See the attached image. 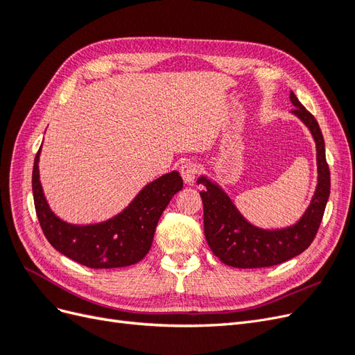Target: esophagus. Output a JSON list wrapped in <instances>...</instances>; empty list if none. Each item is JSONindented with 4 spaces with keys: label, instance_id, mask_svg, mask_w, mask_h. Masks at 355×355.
<instances>
[{
    "label": "esophagus",
    "instance_id": "esophagus-1",
    "mask_svg": "<svg viewBox=\"0 0 355 355\" xmlns=\"http://www.w3.org/2000/svg\"><path fill=\"white\" fill-rule=\"evenodd\" d=\"M197 173H198V164L194 163V161H185V163L180 166V175L184 178L185 184L188 185L194 184Z\"/></svg>",
    "mask_w": 355,
    "mask_h": 355
}]
</instances>
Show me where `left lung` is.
<instances>
[{"label":"left lung","mask_w":355,"mask_h":355,"mask_svg":"<svg viewBox=\"0 0 355 355\" xmlns=\"http://www.w3.org/2000/svg\"><path fill=\"white\" fill-rule=\"evenodd\" d=\"M290 101L296 115L313 135L317 148L318 182L308 209L295 225L283 230H262L244 219L218 184L200 176L197 184L204 209V235L213 254L234 268H265L283 263L306 250L315 239L330 196V171L326 161L324 139L314 115L305 110L293 92Z\"/></svg>","instance_id":"1"}]
</instances>
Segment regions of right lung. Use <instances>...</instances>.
Segmentation results:
<instances>
[{
	"instance_id": "right-lung-1",
	"label": "right lung",
	"mask_w": 355,
	"mask_h": 355,
	"mask_svg": "<svg viewBox=\"0 0 355 355\" xmlns=\"http://www.w3.org/2000/svg\"><path fill=\"white\" fill-rule=\"evenodd\" d=\"M38 149L32 170L35 211L49 243L58 252L96 270L123 268L142 261L151 249L154 232L170 200L184 187L179 171H170L145 185L116 216L90 225H73L51 211L40 182Z\"/></svg>"
}]
</instances>
